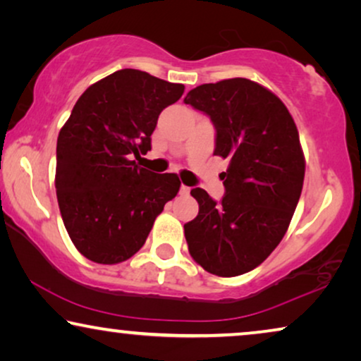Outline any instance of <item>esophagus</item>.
<instances>
[{
  "instance_id": "esophagus-1",
  "label": "esophagus",
  "mask_w": 361,
  "mask_h": 361,
  "mask_svg": "<svg viewBox=\"0 0 361 361\" xmlns=\"http://www.w3.org/2000/svg\"><path fill=\"white\" fill-rule=\"evenodd\" d=\"M180 195H189L190 194V187H187V185H180Z\"/></svg>"
}]
</instances>
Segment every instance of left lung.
I'll use <instances>...</instances> for the list:
<instances>
[{"mask_svg":"<svg viewBox=\"0 0 361 361\" xmlns=\"http://www.w3.org/2000/svg\"><path fill=\"white\" fill-rule=\"evenodd\" d=\"M184 103L210 118L214 154L230 161L220 202L190 190L199 202L184 225L190 256L212 274H245L273 253L298 207L305 172L298 128L284 103L248 78L204 83Z\"/></svg>","mask_w":361,"mask_h":361,"instance_id":"obj_1","label":"left lung"}]
</instances>
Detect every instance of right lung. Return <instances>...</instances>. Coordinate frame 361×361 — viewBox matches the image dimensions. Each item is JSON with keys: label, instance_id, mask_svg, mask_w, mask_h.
Here are the masks:
<instances>
[{"label": "right lung", "instance_id": "add662e5", "mask_svg": "<svg viewBox=\"0 0 361 361\" xmlns=\"http://www.w3.org/2000/svg\"><path fill=\"white\" fill-rule=\"evenodd\" d=\"M184 93L147 72L123 68L82 93L57 137L56 192L67 233L90 261L116 264L145 245L176 174L137 167L166 106Z\"/></svg>", "mask_w": 361, "mask_h": 361}]
</instances>
